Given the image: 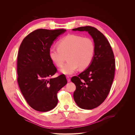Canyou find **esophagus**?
<instances>
[{
  "instance_id": "obj_1",
  "label": "esophagus",
  "mask_w": 135,
  "mask_h": 135,
  "mask_svg": "<svg viewBox=\"0 0 135 135\" xmlns=\"http://www.w3.org/2000/svg\"><path fill=\"white\" fill-rule=\"evenodd\" d=\"M66 79H67V80L68 82H70V78H69V76H66Z\"/></svg>"
}]
</instances>
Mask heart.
I'll use <instances>...</instances> for the list:
<instances>
[{
  "label": "heart",
  "mask_w": 135,
  "mask_h": 135,
  "mask_svg": "<svg viewBox=\"0 0 135 135\" xmlns=\"http://www.w3.org/2000/svg\"><path fill=\"white\" fill-rule=\"evenodd\" d=\"M58 47H52L49 50L51 60L57 67H61L67 56L68 62L60 71L65 75H71L76 70L87 68L92 63L95 52V46L90 38L70 34L62 38Z\"/></svg>",
  "instance_id": "1"
}]
</instances>
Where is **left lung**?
I'll use <instances>...</instances> for the list:
<instances>
[{
    "mask_svg": "<svg viewBox=\"0 0 135 135\" xmlns=\"http://www.w3.org/2000/svg\"><path fill=\"white\" fill-rule=\"evenodd\" d=\"M73 30L88 31L94 43L92 63L78 76L71 79L76 85L73 97L76 104L82 109H93L104 102L110 91L115 69L114 53L105 36L96 28L85 26Z\"/></svg>",
    "mask_w": 135,
    "mask_h": 135,
    "instance_id": "left-lung-1",
    "label": "left lung"
}]
</instances>
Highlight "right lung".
I'll return each instance as SVG.
<instances>
[{
	"label": "right lung",
	"instance_id": "add662e5",
	"mask_svg": "<svg viewBox=\"0 0 135 135\" xmlns=\"http://www.w3.org/2000/svg\"><path fill=\"white\" fill-rule=\"evenodd\" d=\"M66 30L37 29L24 38L19 48L17 83L27 103L36 110L53 109L58 102L57 92L67 83L64 74L51 78L57 69L49 53L53 41Z\"/></svg>",
	"mask_w": 135,
	"mask_h": 135
}]
</instances>
